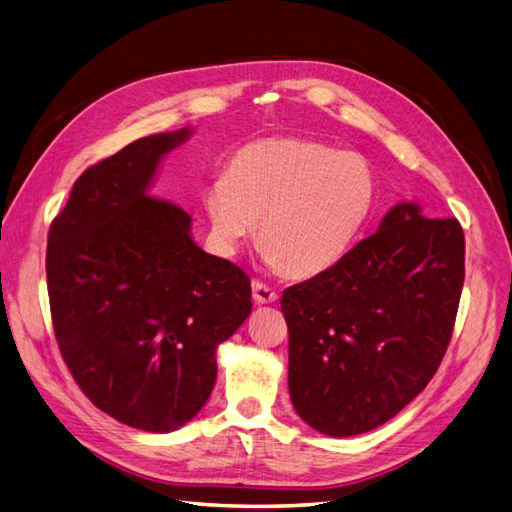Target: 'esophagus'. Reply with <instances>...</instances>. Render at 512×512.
I'll return each mask as SVG.
<instances>
[{
	"label": "esophagus",
	"instance_id": "1",
	"mask_svg": "<svg viewBox=\"0 0 512 512\" xmlns=\"http://www.w3.org/2000/svg\"><path fill=\"white\" fill-rule=\"evenodd\" d=\"M252 297H254V301L258 305H267V303H275L277 301V292L271 286H267V284L254 282L252 284Z\"/></svg>",
	"mask_w": 512,
	"mask_h": 512
}]
</instances>
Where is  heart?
Listing matches in <instances>:
<instances>
[{"mask_svg":"<svg viewBox=\"0 0 512 512\" xmlns=\"http://www.w3.org/2000/svg\"><path fill=\"white\" fill-rule=\"evenodd\" d=\"M376 203L365 158L309 138H265L239 149L203 194L213 241L235 254L260 224L271 269L312 277L342 260Z\"/></svg>","mask_w":512,"mask_h":512,"instance_id":"obj_1","label":"heart"}]
</instances>
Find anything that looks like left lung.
Here are the masks:
<instances>
[{"mask_svg":"<svg viewBox=\"0 0 512 512\" xmlns=\"http://www.w3.org/2000/svg\"><path fill=\"white\" fill-rule=\"evenodd\" d=\"M463 262L455 218L397 203L337 265L284 290L288 391L309 427L356 436L425 389L451 342Z\"/></svg>","mask_w":512,"mask_h":512,"instance_id":"obj_1","label":"left lung"}]
</instances>
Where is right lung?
I'll return each mask as SVG.
<instances>
[{
	"mask_svg": "<svg viewBox=\"0 0 512 512\" xmlns=\"http://www.w3.org/2000/svg\"><path fill=\"white\" fill-rule=\"evenodd\" d=\"M190 134L138 138L89 166L46 247L53 329L72 378L102 412L153 433L205 406L215 350L252 312L250 277L200 250L188 211L149 196L162 158Z\"/></svg>",
	"mask_w": 512,
	"mask_h": 512,
	"instance_id": "obj_1",
	"label": "right lung"
}]
</instances>
